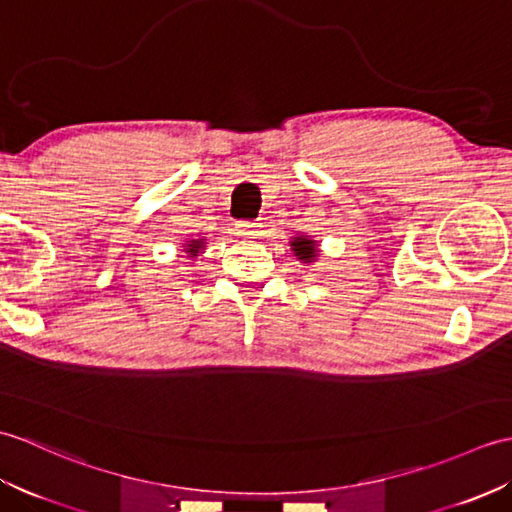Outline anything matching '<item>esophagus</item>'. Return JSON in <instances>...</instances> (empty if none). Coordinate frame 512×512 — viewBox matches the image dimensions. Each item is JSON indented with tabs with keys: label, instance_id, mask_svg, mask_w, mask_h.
Returning <instances> with one entry per match:
<instances>
[{
	"label": "esophagus",
	"instance_id": "34e87169",
	"mask_svg": "<svg viewBox=\"0 0 512 512\" xmlns=\"http://www.w3.org/2000/svg\"><path fill=\"white\" fill-rule=\"evenodd\" d=\"M237 233L246 237H255L259 235V226L253 222H237Z\"/></svg>",
	"mask_w": 512,
	"mask_h": 512
}]
</instances>
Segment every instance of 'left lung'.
<instances>
[{"label": "left lung", "mask_w": 512, "mask_h": 512, "mask_svg": "<svg viewBox=\"0 0 512 512\" xmlns=\"http://www.w3.org/2000/svg\"><path fill=\"white\" fill-rule=\"evenodd\" d=\"M290 248L301 264H312L319 259V242L310 235H295L290 239Z\"/></svg>", "instance_id": "obj_1"}]
</instances>
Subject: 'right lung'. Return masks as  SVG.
<instances>
[{"instance_id": "right-lung-1", "label": "right lung", "mask_w": 512, "mask_h": 512, "mask_svg": "<svg viewBox=\"0 0 512 512\" xmlns=\"http://www.w3.org/2000/svg\"><path fill=\"white\" fill-rule=\"evenodd\" d=\"M204 248H206V239H202V237L187 239V242L182 244V253H184V255H180V257L195 259V257H200V255L204 253Z\"/></svg>"}]
</instances>
